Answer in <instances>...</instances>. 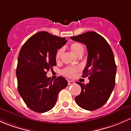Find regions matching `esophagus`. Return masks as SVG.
I'll use <instances>...</instances> for the list:
<instances>
[{"mask_svg": "<svg viewBox=\"0 0 131 131\" xmlns=\"http://www.w3.org/2000/svg\"><path fill=\"white\" fill-rule=\"evenodd\" d=\"M74 84V82L73 81H68V85H72V84Z\"/></svg>", "mask_w": 131, "mask_h": 131, "instance_id": "obj_1", "label": "esophagus"}]
</instances>
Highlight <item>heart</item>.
Wrapping results in <instances>:
<instances>
[{
	"mask_svg": "<svg viewBox=\"0 0 131 131\" xmlns=\"http://www.w3.org/2000/svg\"><path fill=\"white\" fill-rule=\"evenodd\" d=\"M71 50L73 52V53L77 56L83 53L84 52V48H83V45L79 43H73L71 45ZM62 53V49H59V50L57 52L56 55V59L57 61L59 60L61 57ZM80 70V68L78 67H67L65 69L62 70V74L66 75V77L68 78H72L75 75V74Z\"/></svg>",
	"mask_w": 131,
	"mask_h": 131,
	"instance_id": "1",
	"label": "heart"
}]
</instances>
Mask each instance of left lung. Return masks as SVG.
Returning <instances> with one entry per match:
<instances>
[{
    "label": "left lung",
    "mask_w": 131,
    "mask_h": 131,
    "mask_svg": "<svg viewBox=\"0 0 131 131\" xmlns=\"http://www.w3.org/2000/svg\"><path fill=\"white\" fill-rule=\"evenodd\" d=\"M71 39L84 43L88 50V61L83 76L90 82H79L81 92L75 96L77 104L82 108L94 110L102 107L110 98L115 86L116 67L112 48L105 39L94 31H88Z\"/></svg>",
    "instance_id": "1"
}]
</instances>
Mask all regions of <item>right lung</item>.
<instances>
[{
    "label": "right lung",
    "instance_id": "add662e5",
    "mask_svg": "<svg viewBox=\"0 0 131 131\" xmlns=\"http://www.w3.org/2000/svg\"><path fill=\"white\" fill-rule=\"evenodd\" d=\"M66 42L65 38L41 31L29 38L20 50L16 69L17 89L26 105L34 112L51 110L59 91L67 87V81L63 77L53 81L46 75L57 65V50Z\"/></svg>",
    "mask_w": 131,
    "mask_h": 131
}]
</instances>
